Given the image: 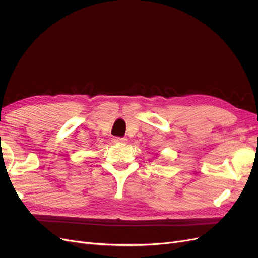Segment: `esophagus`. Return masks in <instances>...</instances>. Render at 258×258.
<instances>
[{
	"label": "esophagus",
	"instance_id": "34e87169",
	"mask_svg": "<svg viewBox=\"0 0 258 258\" xmlns=\"http://www.w3.org/2000/svg\"><path fill=\"white\" fill-rule=\"evenodd\" d=\"M128 140L124 139V138H114L113 139V142L116 144H126Z\"/></svg>",
	"mask_w": 258,
	"mask_h": 258
}]
</instances>
